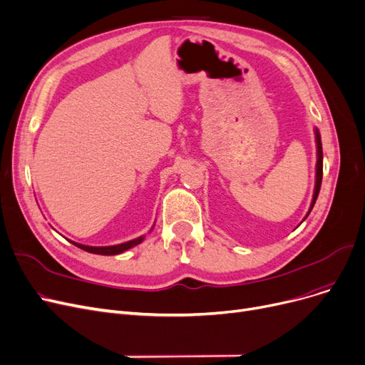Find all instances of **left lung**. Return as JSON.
<instances>
[{
	"instance_id": "8db88e82",
	"label": "left lung",
	"mask_w": 365,
	"mask_h": 365,
	"mask_svg": "<svg viewBox=\"0 0 365 365\" xmlns=\"http://www.w3.org/2000/svg\"><path fill=\"white\" fill-rule=\"evenodd\" d=\"M316 145H318V164H316V186H314V194H313V201H312V207L309 210V213L312 212L313 205L316 202V198L319 195V189H321V183H322V143H321V135L319 133L316 131ZM307 213V216H309Z\"/></svg>"
}]
</instances>
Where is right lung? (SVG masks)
Wrapping results in <instances>:
<instances>
[{"label":"right lung","instance_id":"obj_1","mask_svg":"<svg viewBox=\"0 0 365 365\" xmlns=\"http://www.w3.org/2000/svg\"><path fill=\"white\" fill-rule=\"evenodd\" d=\"M141 240H143V237H138V239L135 240H131V242H126V243H122V245H116V246H107V247H92V246H83V245H78V243H74L77 247H81L86 252H91V253H97V255H118V253H122L125 252L126 249H130L138 243H141Z\"/></svg>","mask_w":365,"mask_h":365}]
</instances>
